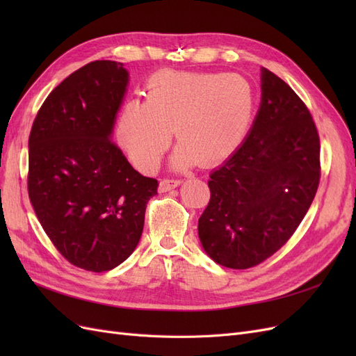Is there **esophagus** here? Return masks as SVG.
I'll list each match as a JSON object with an SVG mask.
<instances>
[{
    "mask_svg": "<svg viewBox=\"0 0 356 356\" xmlns=\"http://www.w3.org/2000/svg\"><path fill=\"white\" fill-rule=\"evenodd\" d=\"M179 184H181L179 179H161V181H160V186H159V190H160L161 193H166V191H169V190H172V188L178 187Z\"/></svg>",
    "mask_w": 356,
    "mask_h": 356,
    "instance_id": "1",
    "label": "esophagus"
}]
</instances>
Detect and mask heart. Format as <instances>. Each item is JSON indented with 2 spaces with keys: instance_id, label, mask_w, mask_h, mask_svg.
Instances as JSON below:
<instances>
[{
  "instance_id": "heart-1",
  "label": "heart",
  "mask_w": 356,
  "mask_h": 356,
  "mask_svg": "<svg viewBox=\"0 0 356 356\" xmlns=\"http://www.w3.org/2000/svg\"><path fill=\"white\" fill-rule=\"evenodd\" d=\"M254 111L251 84L238 74L159 72L147 86V101H127L118 117V141L134 163L154 170L174 129L179 145L175 168L199 161L212 166L242 144Z\"/></svg>"
}]
</instances>
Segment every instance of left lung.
<instances>
[{
    "label": "left lung",
    "mask_w": 356,
    "mask_h": 356,
    "mask_svg": "<svg viewBox=\"0 0 356 356\" xmlns=\"http://www.w3.org/2000/svg\"><path fill=\"white\" fill-rule=\"evenodd\" d=\"M319 135L305 102L261 68V104L241 147L209 175L199 239L215 263L250 268L288 242L321 178Z\"/></svg>",
    "instance_id": "obj_1"
}]
</instances>
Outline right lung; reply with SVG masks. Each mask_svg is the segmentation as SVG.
<instances>
[{
	"label": "right lung",
	"mask_w": 356,
	"mask_h": 356,
	"mask_svg": "<svg viewBox=\"0 0 356 356\" xmlns=\"http://www.w3.org/2000/svg\"><path fill=\"white\" fill-rule=\"evenodd\" d=\"M127 83L120 62L88 63L51 90L29 134L28 193L41 227L65 260L96 273L135 251L159 187L111 141Z\"/></svg>",
	"instance_id": "add662e5"
}]
</instances>
